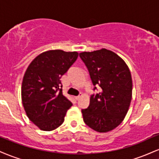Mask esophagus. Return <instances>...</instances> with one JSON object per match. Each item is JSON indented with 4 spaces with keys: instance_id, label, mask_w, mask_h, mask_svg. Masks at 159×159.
I'll return each mask as SVG.
<instances>
[{
    "instance_id": "1",
    "label": "esophagus",
    "mask_w": 159,
    "mask_h": 159,
    "mask_svg": "<svg viewBox=\"0 0 159 159\" xmlns=\"http://www.w3.org/2000/svg\"><path fill=\"white\" fill-rule=\"evenodd\" d=\"M81 97V96H80V95H78V96H75V98L76 100H78V99H79V98Z\"/></svg>"
}]
</instances>
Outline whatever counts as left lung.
Returning <instances> with one entry per match:
<instances>
[{"label":"left lung","instance_id":"left-lung-1","mask_svg":"<svg viewBox=\"0 0 159 159\" xmlns=\"http://www.w3.org/2000/svg\"><path fill=\"white\" fill-rule=\"evenodd\" d=\"M94 86L101 91L90 96V105L82 109L84 123L98 132L114 129L125 118L132 96V80L125 61L116 53L102 48L79 54ZM96 87L93 90H96Z\"/></svg>","mask_w":159,"mask_h":159}]
</instances>
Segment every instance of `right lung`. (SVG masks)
Wrapping results in <instances>:
<instances>
[{"label":"right lung","mask_w":159,"mask_h":159,"mask_svg":"<svg viewBox=\"0 0 159 159\" xmlns=\"http://www.w3.org/2000/svg\"><path fill=\"white\" fill-rule=\"evenodd\" d=\"M78 56L76 52L47 51L27 67L21 84V101L27 117L41 130L59 127L72 105L63 95L61 78Z\"/></svg>","instance_id":"right-lung-1"}]
</instances>
